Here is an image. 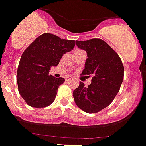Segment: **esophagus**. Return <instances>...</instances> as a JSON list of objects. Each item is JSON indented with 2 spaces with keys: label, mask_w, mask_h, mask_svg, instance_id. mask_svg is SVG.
<instances>
[{
  "label": "esophagus",
  "mask_w": 146,
  "mask_h": 146,
  "mask_svg": "<svg viewBox=\"0 0 146 146\" xmlns=\"http://www.w3.org/2000/svg\"><path fill=\"white\" fill-rule=\"evenodd\" d=\"M65 79H66V81H67V82H69V81L72 80V77H71V76H67Z\"/></svg>",
  "instance_id": "34e87169"
}]
</instances>
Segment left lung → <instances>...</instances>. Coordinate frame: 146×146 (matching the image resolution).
Here are the masks:
<instances>
[{
    "mask_svg": "<svg viewBox=\"0 0 146 146\" xmlns=\"http://www.w3.org/2000/svg\"><path fill=\"white\" fill-rule=\"evenodd\" d=\"M76 44L87 54L82 75L92 78L87 87L79 82L73 92L74 99L84 112L97 113L109 106L119 92L123 80V65L119 54L101 39L76 41Z\"/></svg>",
    "mask_w": 146,
    "mask_h": 146,
    "instance_id": "left-lung-1",
    "label": "left lung"
}]
</instances>
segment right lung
I'll return each instance as SVG.
<instances>
[{"instance_id": "obj_1", "label": "right lung", "mask_w": 146, "mask_h": 146, "mask_svg": "<svg viewBox=\"0 0 146 146\" xmlns=\"http://www.w3.org/2000/svg\"><path fill=\"white\" fill-rule=\"evenodd\" d=\"M74 45V40L44 33L25 50L18 64L17 82L20 94L29 106L46 107L54 102L59 86L65 80L49 75V72Z\"/></svg>"}]
</instances>
